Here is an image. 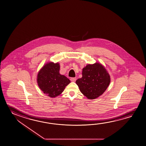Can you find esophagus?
<instances>
[{"label":"esophagus","instance_id":"obj_1","mask_svg":"<svg viewBox=\"0 0 146 146\" xmlns=\"http://www.w3.org/2000/svg\"><path fill=\"white\" fill-rule=\"evenodd\" d=\"M76 78H70V80L72 81V82H75V81H76Z\"/></svg>","mask_w":146,"mask_h":146}]
</instances>
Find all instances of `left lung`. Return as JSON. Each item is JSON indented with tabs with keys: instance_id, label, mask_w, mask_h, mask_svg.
I'll return each mask as SVG.
<instances>
[{
	"instance_id": "obj_1",
	"label": "left lung",
	"mask_w": 146,
	"mask_h": 146,
	"mask_svg": "<svg viewBox=\"0 0 146 146\" xmlns=\"http://www.w3.org/2000/svg\"><path fill=\"white\" fill-rule=\"evenodd\" d=\"M110 83V76L98 63L88 64L83 69L82 77L76 81L81 92L90 100L102 95Z\"/></svg>"
}]
</instances>
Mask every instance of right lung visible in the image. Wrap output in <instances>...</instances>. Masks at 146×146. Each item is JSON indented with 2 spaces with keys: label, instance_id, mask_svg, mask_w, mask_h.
I'll list each match as a JSON object with an SVG mask.
<instances>
[{
  "label": "right lung",
  "instance_id": "add662e5",
  "mask_svg": "<svg viewBox=\"0 0 146 146\" xmlns=\"http://www.w3.org/2000/svg\"><path fill=\"white\" fill-rule=\"evenodd\" d=\"M59 64L48 63L40 70L37 75V83L43 92L50 97H55L62 92L70 81L59 74Z\"/></svg>",
  "mask_w": 146,
  "mask_h": 146
}]
</instances>
